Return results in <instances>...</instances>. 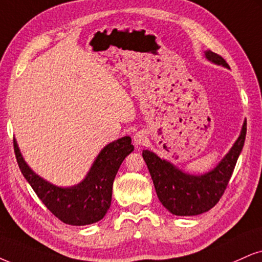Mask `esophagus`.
I'll return each instance as SVG.
<instances>
[{
    "instance_id": "1",
    "label": "esophagus",
    "mask_w": 262,
    "mask_h": 262,
    "mask_svg": "<svg viewBox=\"0 0 262 262\" xmlns=\"http://www.w3.org/2000/svg\"><path fill=\"white\" fill-rule=\"evenodd\" d=\"M147 142V135L144 134L143 131H138L136 135L134 136V143L136 146H140V144H144Z\"/></svg>"
}]
</instances>
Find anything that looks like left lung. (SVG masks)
I'll return each mask as SVG.
<instances>
[{
    "label": "left lung",
    "mask_w": 262,
    "mask_h": 262,
    "mask_svg": "<svg viewBox=\"0 0 262 262\" xmlns=\"http://www.w3.org/2000/svg\"><path fill=\"white\" fill-rule=\"evenodd\" d=\"M205 56L211 62L228 68L227 62L220 54L206 51ZM247 121H244L241 136L235 141L230 153L214 170L202 176L182 172L151 151L143 150L142 156L149 170L161 204L171 214L179 216L199 215L214 208L227 188L238 157L243 149Z\"/></svg>",
    "instance_id": "left-lung-1"
}]
</instances>
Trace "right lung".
I'll return each instance as SVG.
<instances>
[{
  "label": "right lung",
  "mask_w": 262,
  "mask_h": 262,
  "mask_svg": "<svg viewBox=\"0 0 262 262\" xmlns=\"http://www.w3.org/2000/svg\"><path fill=\"white\" fill-rule=\"evenodd\" d=\"M13 146L23 176L41 202L58 220L72 226L95 224L104 217L111 208L116 172L125 158L134 150L130 137L114 141L99 153L81 183L70 188H60L42 180L27 165L15 140Z\"/></svg>",
  "instance_id": "1"
}]
</instances>
